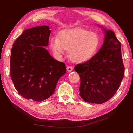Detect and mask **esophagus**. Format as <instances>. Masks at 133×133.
<instances>
[{
  "label": "esophagus",
  "mask_w": 133,
  "mask_h": 133,
  "mask_svg": "<svg viewBox=\"0 0 133 133\" xmlns=\"http://www.w3.org/2000/svg\"><path fill=\"white\" fill-rule=\"evenodd\" d=\"M67 70L69 72H70L72 70H73V67L70 66H68L67 67Z\"/></svg>",
  "instance_id": "esophagus-1"
}]
</instances>
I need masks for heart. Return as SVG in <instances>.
I'll list each match as a JSON object with an SVG mask.
<instances>
[{"instance_id":"obj_1","label":"heart","mask_w":133,"mask_h":133,"mask_svg":"<svg viewBox=\"0 0 133 133\" xmlns=\"http://www.w3.org/2000/svg\"><path fill=\"white\" fill-rule=\"evenodd\" d=\"M100 40L96 33L75 28L61 31L57 37H51L50 46L53 53L60 57L68 50L69 58L75 62L89 60L97 51Z\"/></svg>"}]
</instances>
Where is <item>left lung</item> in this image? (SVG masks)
Segmentation results:
<instances>
[{"mask_svg":"<svg viewBox=\"0 0 133 133\" xmlns=\"http://www.w3.org/2000/svg\"><path fill=\"white\" fill-rule=\"evenodd\" d=\"M104 30V42L100 50L88 61L75 67L80 77V97L85 102L98 104L116 94L124 73L120 42L113 31Z\"/></svg>","mask_w":133,"mask_h":133,"instance_id":"left-lung-1","label":"left lung"}]
</instances>
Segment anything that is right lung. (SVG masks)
Wrapping results in <instances>:
<instances>
[{
  "label": "right lung",
  "mask_w": 133,
  "mask_h": 133,
  "mask_svg": "<svg viewBox=\"0 0 133 133\" xmlns=\"http://www.w3.org/2000/svg\"><path fill=\"white\" fill-rule=\"evenodd\" d=\"M50 32L48 26L26 29L13 44L11 79L20 95L28 100L42 102L50 97L66 72L65 64L54 59L44 48Z\"/></svg>",
  "instance_id": "right-lung-1"
}]
</instances>
